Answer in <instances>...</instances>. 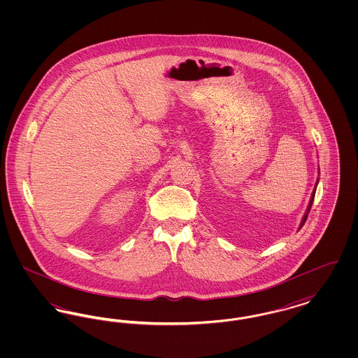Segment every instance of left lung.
Here are the masks:
<instances>
[{
    "mask_svg": "<svg viewBox=\"0 0 358 358\" xmlns=\"http://www.w3.org/2000/svg\"><path fill=\"white\" fill-rule=\"evenodd\" d=\"M317 184H318V181H317ZM315 190H317V187L314 189V192H313V194H311V200H310V204H308V208H307L306 215H305V217H303V220L301 222V228L303 227V224L306 222L307 216H308V212H310V209H311V205H313V201H314V196H315Z\"/></svg>",
    "mask_w": 358,
    "mask_h": 358,
    "instance_id": "1",
    "label": "left lung"
}]
</instances>
